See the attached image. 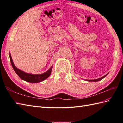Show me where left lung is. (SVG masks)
<instances>
[{
	"instance_id": "obj_1",
	"label": "left lung",
	"mask_w": 123,
	"mask_h": 123,
	"mask_svg": "<svg viewBox=\"0 0 123 123\" xmlns=\"http://www.w3.org/2000/svg\"><path fill=\"white\" fill-rule=\"evenodd\" d=\"M108 74H106L105 75H104V77L100 78H98V79H94V80H85V81H93V82H97V81H100L101 80H102L103 79V78H105V77H106V75H107Z\"/></svg>"
}]
</instances>
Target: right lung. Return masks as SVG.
<instances>
[{
    "label": "right lung",
    "instance_id": "1",
    "mask_svg": "<svg viewBox=\"0 0 123 123\" xmlns=\"http://www.w3.org/2000/svg\"><path fill=\"white\" fill-rule=\"evenodd\" d=\"M9 57L10 61L11 62L12 66L13 69L14 70L15 72L16 73V74L19 76L20 79L25 81L26 82L30 83H38L43 81L44 80L47 79L51 74L52 66L49 68L46 72L43 73L42 74H28V73L25 72L23 71L22 70L18 69L15 66V64L13 62L12 59V58L11 55L9 53Z\"/></svg>",
    "mask_w": 123,
    "mask_h": 123
}]
</instances>
